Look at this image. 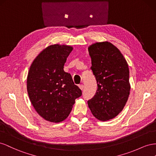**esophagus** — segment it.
I'll list each match as a JSON object with an SVG mask.
<instances>
[{"instance_id":"obj_1","label":"esophagus","mask_w":156,"mask_h":156,"mask_svg":"<svg viewBox=\"0 0 156 156\" xmlns=\"http://www.w3.org/2000/svg\"><path fill=\"white\" fill-rule=\"evenodd\" d=\"M78 87H79V88L81 90H83V87H84V86H83V85H82V84H80V85H79L78 86Z\"/></svg>"}]
</instances>
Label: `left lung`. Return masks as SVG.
<instances>
[{"instance_id":"left-lung-1","label":"left lung","mask_w":156,"mask_h":156,"mask_svg":"<svg viewBox=\"0 0 156 156\" xmlns=\"http://www.w3.org/2000/svg\"><path fill=\"white\" fill-rule=\"evenodd\" d=\"M88 52L97 83L88 106L93 116L106 122L116 117L127 103L131 90L129 70L121 51L108 41L92 44Z\"/></svg>"}]
</instances>
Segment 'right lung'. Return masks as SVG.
Wrapping results in <instances>:
<instances>
[{"mask_svg":"<svg viewBox=\"0 0 156 156\" xmlns=\"http://www.w3.org/2000/svg\"><path fill=\"white\" fill-rule=\"evenodd\" d=\"M73 47L53 44L39 53L31 64L27 90L37 112L46 121L59 123L69 116L82 91L74 84L64 65Z\"/></svg>","mask_w":156,"mask_h":156,"instance_id":"add662e5","label":"right lung"}]
</instances>
